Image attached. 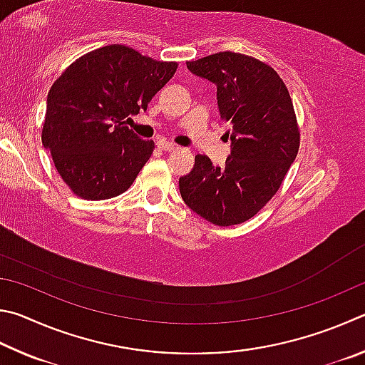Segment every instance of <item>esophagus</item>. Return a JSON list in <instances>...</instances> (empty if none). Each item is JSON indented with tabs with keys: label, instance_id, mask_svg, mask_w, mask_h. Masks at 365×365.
<instances>
[{
	"label": "esophagus",
	"instance_id": "1",
	"mask_svg": "<svg viewBox=\"0 0 365 365\" xmlns=\"http://www.w3.org/2000/svg\"><path fill=\"white\" fill-rule=\"evenodd\" d=\"M157 145H158V149H162L165 152H173V150L178 149V145L168 143V140H158Z\"/></svg>",
	"mask_w": 365,
	"mask_h": 365
}]
</instances>
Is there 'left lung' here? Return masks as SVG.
I'll return each mask as SVG.
<instances>
[{"mask_svg":"<svg viewBox=\"0 0 365 365\" xmlns=\"http://www.w3.org/2000/svg\"><path fill=\"white\" fill-rule=\"evenodd\" d=\"M187 68L216 85L220 117L231 125V153L225 166L195 155L192 171L179 178V192L213 225H240L272 199L297 158L299 131L289 89L272 67L231 51L187 62Z\"/></svg>","mask_w":365,"mask_h":365,"instance_id":"1","label":"left lung"}]
</instances>
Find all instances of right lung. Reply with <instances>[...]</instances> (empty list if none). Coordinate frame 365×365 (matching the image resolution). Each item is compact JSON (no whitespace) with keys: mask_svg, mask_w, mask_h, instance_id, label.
I'll return each mask as SVG.
<instances>
[{"mask_svg":"<svg viewBox=\"0 0 365 365\" xmlns=\"http://www.w3.org/2000/svg\"><path fill=\"white\" fill-rule=\"evenodd\" d=\"M178 68L123 44L99 48L75 61L51 86L41 140L73 194L106 200L123 194L143 170L153 140L125 125Z\"/></svg>","mask_w":365,"mask_h":365,"instance_id":"1","label":"right lung"}]
</instances>
